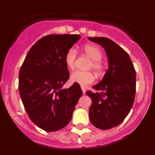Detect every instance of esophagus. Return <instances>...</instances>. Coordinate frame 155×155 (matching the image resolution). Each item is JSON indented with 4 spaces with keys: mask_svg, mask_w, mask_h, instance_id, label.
<instances>
[{
    "mask_svg": "<svg viewBox=\"0 0 155 155\" xmlns=\"http://www.w3.org/2000/svg\"><path fill=\"white\" fill-rule=\"evenodd\" d=\"M81 90H82V92H83V94H84V93H85V91H86L85 88H84V87H81Z\"/></svg>",
    "mask_w": 155,
    "mask_h": 155,
    "instance_id": "1",
    "label": "esophagus"
}]
</instances>
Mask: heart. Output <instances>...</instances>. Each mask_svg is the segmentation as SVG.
<instances>
[{
	"instance_id": "obj_1",
	"label": "heart",
	"mask_w": 155,
	"mask_h": 155,
	"mask_svg": "<svg viewBox=\"0 0 155 155\" xmlns=\"http://www.w3.org/2000/svg\"><path fill=\"white\" fill-rule=\"evenodd\" d=\"M83 50L86 55L91 59L88 68L93 69L97 74H102L104 71L105 66L103 62L101 61L102 53L101 50L97 46L93 45H85L83 47ZM77 58V50L74 48H70L66 52L64 56V62L66 66L69 69H73L74 68V63ZM71 82L78 84L80 85L85 87L94 81V76L90 71H74L71 75Z\"/></svg>"
}]
</instances>
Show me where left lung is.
Segmentation results:
<instances>
[{"label": "left lung", "instance_id": "obj_1", "mask_svg": "<svg viewBox=\"0 0 155 155\" xmlns=\"http://www.w3.org/2000/svg\"><path fill=\"white\" fill-rule=\"evenodd\" d=\"M101 45L109 58V69L102 80L93 87L97 92L87 91L91 98L89 117L101 130L120 125L129 114L136 93V71L128 53L113 40L105 37H88Z\"/></svg>", "mask_w": 155, "mask_h": 155}]
</instances>
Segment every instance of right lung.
<instances>
[{
    "mask_svg": "<svg viewBox=\"0 0 155 155\" xmlns=\"http://www.w3.org/2000/svg\"><path fill=\"white\" fill-rule=\"evenodd\" d=\"M78 35H49L31 46L19 71L18 90L25 109L34 124L48 132L69 124L82 95L78 84L61 87L69 79L66 52Z\"/></svg>",
    "mask_w": 155,
    "mask_h": 155,
    "instance_id": "1",
    "label": "right lung"
}]
</instances>
